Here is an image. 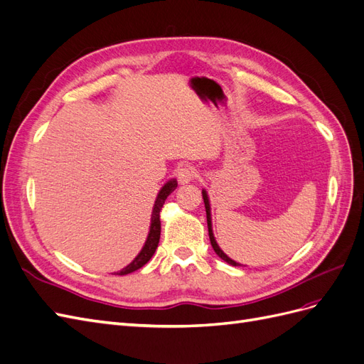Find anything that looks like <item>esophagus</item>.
Wrapping results in <instances>:
<instances>
[{"label": "esophagus", "mask_w": 364, "mask_h": 364, "mask_svg": "<svg viewBox=\"0 0 364 364\" xmlns=\"http://www.w3.org/2000/svg\"><path fill=\"white\" fill-rule=\"evenodd\" d=\"M176 176H178V181L181 183H188L196 178V171L191 167H181L178 168Z\"/></svg>", "instance_id": "obj_1"}]
</instances>
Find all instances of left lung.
<instances>
[{"label": "left lung", "mask_w": 364, "mask_h": 364, "mask_svg": "<svg viewBox=\"0 0 364 364\" xmlns=\"http://www.w3.org/2000/svg\"><path fill=\"white\" fill-rule=\"evenodd\" d=\"M202 196H203V202H205V209H206V220H208V232H209V240H211V246L214 249V252L217 253V255L222 258L223 261H226L228 264H230V266H241L240 262L230 259L226 253L220 249V246L217 245L215 241V237H214V232H213V222H211V205H209V197H208V193L206 190H202Z\"/></svg>", "instance_id": "1"}]
</instances>
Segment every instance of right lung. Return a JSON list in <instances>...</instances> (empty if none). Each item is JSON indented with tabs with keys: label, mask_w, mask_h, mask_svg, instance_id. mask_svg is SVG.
Instances as JSON below:
<instances>
[{
	"label": "right lung",
	"mask_w": 364,
	"mask_h": 364,
	"mask_svg": "<svg viewBox=\"0 0 364 364\" xmlns=\"http://www.w3.org/2000/svg\"><path fill=\"white\" fill-rule=\"evenodd\" d=\"M176 186H178V181L176 179H170L168 182H165L162 188L159 190L158 196H156V200L155 205H153V211H151V220H150V230H149V235L144 246H142L141 252L135 257V259L132 261L130 264L124 269H121L119 272H117V274H127L135 272L138 269H141L144 264H147L150 261V258L153 257V253H155L158 243H159V237H161V220H159V213H161V208L165 203V199L176 190Z\"/></svg>",
	"instance_id": "obj_1"
}]
</instances>
